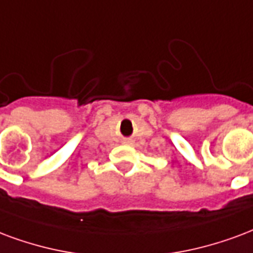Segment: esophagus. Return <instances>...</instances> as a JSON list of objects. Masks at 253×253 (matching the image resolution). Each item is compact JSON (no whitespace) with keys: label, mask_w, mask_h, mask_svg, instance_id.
<instances>
[{"label":"esophagus","mask_w":253,"mask_h":253,"mask_svg":"<svg viewBox=\"0 0 253 253\" xmlns=\"http://www.w3.org/2000/svg\"><path fill=\"white\" fill-rule=\"evenodd\" d=\"M130 142H131L130 139H126V141H125V143H130Z\"/></svg>","instance_id":"34e87169"}]
</instances>
